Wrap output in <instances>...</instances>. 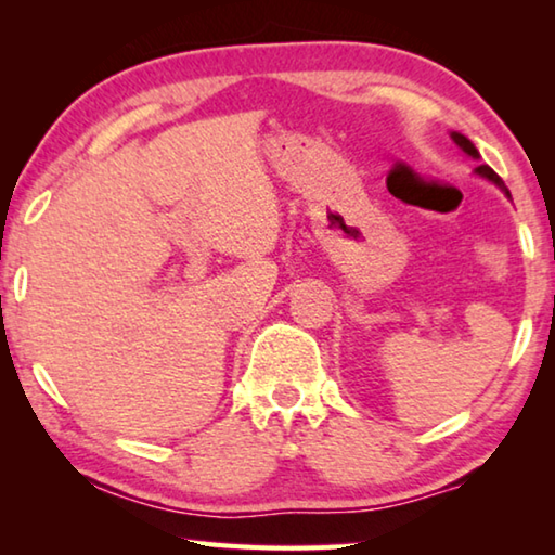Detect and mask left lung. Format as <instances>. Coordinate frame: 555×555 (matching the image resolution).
Masks as SVG:
<instances>
[{
	"mask_svg": "<svg viewBox=\"0 0 555 555\" xmlns=\"http://www.w3.org/2000/svg\"><path fill=\"white\" fill-rule=\"evenodd\" d=\"M450 139H453V142L457 144V149H463V152L469 156V158H475V162H480V152H477V146L469 142V139L465 137V134H460V131H450ZM475 173L480 176V178H485V181H490V183H494L496 188H500V191L506 195V198L512 201V193L506 191V185H504V181L500 176H496L490 166L487 164H482V166H477L475 168Z\"/></svg>",
	"mask_w": 555,
	"mask_h": 555,
	"instance_id": "left-lung-1",
	"label": "left lung"
}]
</instances>
